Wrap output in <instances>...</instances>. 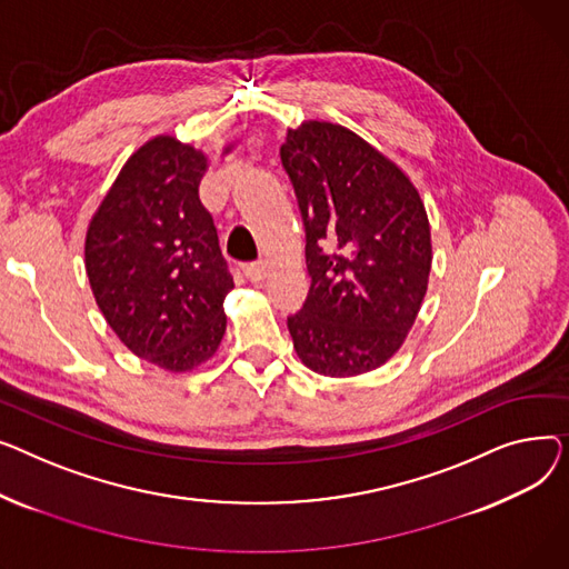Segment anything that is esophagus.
Instances as JSON below:
<instances>
[{
	"label": "esophagus",
	"mask_w": 569,
	"mask_h": 569,
	"mask_svg": "<svg viewBox=\"0 0 569 569\" xmlns=\"http://www.w3.org/2000/svg\"><path fill=\"white\" fill-rule=\"evenodd\" d=\"M243 273L250 282H259L266 278V263L263 261H252V263H246L243 266Z\"/></svg>",
	"instance_id": "esophagus-1"
}]
</instances>
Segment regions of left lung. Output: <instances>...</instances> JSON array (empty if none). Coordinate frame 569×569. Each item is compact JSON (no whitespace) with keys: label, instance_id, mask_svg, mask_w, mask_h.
I'll return each mask as SVG.
<instances>
[{"label":"left lung","instance_id":"obj_1","mask_svg":"<svg viewBox=\"0 0 569 569\" xmlns=\"http://www.w3.org/2000/svg\"><path fill=\"white\" fill-rule=\"evenodd\" d=\"M306 220V306L287 319L296 356L336 379L367 375L402 349L431 271L418 188L347 126L306 119L280 147Z\"/></svg>","mask_w":569,"mask_h":569}]
</instances>
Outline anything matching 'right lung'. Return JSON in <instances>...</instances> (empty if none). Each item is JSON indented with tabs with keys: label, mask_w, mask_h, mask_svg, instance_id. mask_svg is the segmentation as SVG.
I'll return each instance as SVG.
<instances>
[{
	"label": "right lung",
	"mask_w": 569,
	"mask_h": 569,
	"mask_svg": "<svg viewBox=\"0 0 569 569\" xmlns=\"http://www.w3.org/2000/svg\"><path fill=\"white\" fill-rule=\"evenodd\" d=\"M209 164L170 132L147 140L100 199L84 239L89 287L108 326L128 351L174 375L211 360L227 330L233 280L199 202Z\"/></svg>",
	"instance_id": "right-lung-1"
}]
</instances>
